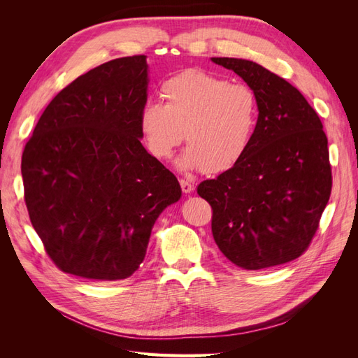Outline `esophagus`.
Returning <instances> with one entry per match:
<instances>
[{"instance_id": "34e87169", "label": "esophagus", "mask_w": 358, "mask_h": 358, "mask_svg": "<svg viewBox=\"0 0 358 358\" xmlns=\"http://www.w3.org/2000/svg\"><path fill=\"white\" fill-rule=\"evenodd\" d=\"M179 183H180L182 191L185 192V194H189V192L194 189V185H192V183H191L189 180H187V179H180Z\"/></svg>"}]
</instances>
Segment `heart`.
<instances>
[{
	"instance_id": "b5f03b06",
	"label": "heart",
	"mask_w": 358,
	"mask_h": 358,
	"mask_svg": "<svg viewBox=\"0 0 358 358\" xmlns=\"http://www.w3.org/2000/svg\"><path fill=\"white\" fill-rule=\"evenodd\" d=\"M164 104L148 101L138 125L149 152L164 159L183 137L189 145L182 169L220 173L234 167L245 154L257 128V94L242 83L199 69L183 70L161 85Z\"/></svg>"
}]
</instances>
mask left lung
Masks as SVG:
<instances>
[{
    "label": "left lung",
    "mask_w": 358,
    "mask_h": 358,
    "mask_svg": "<svg viewBox=\"0 0 358 358\" xmlns=\"http://www.w3.org/2000/svg\"><path fill=\"white\" fill-rule=\"evenodd\" d=\"M249 85L259 103L245 157L197 194L212 208V234L236 266L262 270L299 258L315 236L331 192L327 136L312 106L259 64L212 58Z\"/></svg>",
    "instance_id": "1"
}]
</instances>
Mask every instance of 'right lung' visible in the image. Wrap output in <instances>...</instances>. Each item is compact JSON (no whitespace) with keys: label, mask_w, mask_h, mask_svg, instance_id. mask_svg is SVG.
I'll return each mask as SVG.
<instances>
[{"label":"right lung","mask_w":358,"mask_h":358,"mask_svg":"<svg viewBox=\"0 0 358 358\" xmlns=\"http://www.w3.org/2000/svg\"><path fill=\"white\" fill-rule=\"evenodd\" d=\"M146 91L145 55L104 62L49 103L25 145L29 220L62 272L129 278L159 213L180 199L176 176L140 142Z\"/></svg>","instance_id":"obj_1"}]
</instances>
